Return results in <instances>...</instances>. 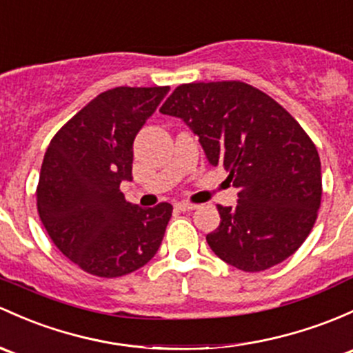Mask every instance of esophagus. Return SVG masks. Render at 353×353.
Returning <instances> with one entry per match:
<instances>
[{
    "mask_svg": "<svg viewBox=\"0 0 353 353\" xmlns=\"http://www.w3.org/2000/svg\"><path fill=\"white\" fill-rule=\"evenodd\" d=\"M176 210H179V211H192V210H196V205H192V203L181 201V203H176Z\"/></svg>",
    "mask_w": 353,
    "mask_h": 353,
    "instance_id": "obj_1",
    "label": "esophagus"
}]
</instances>
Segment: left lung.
Listing matches in <instances>:
<instances>
[{
	"instance_id": "obj_1",
	"label": "left lung",
	"mask_w": 353,
	"mask_h": 353,
	"mask_svg": "<svg viewBox=\"0 0 353 353\" xmlns=\"http://www.w3.org/2000/svg\"><path fill=\"white\" fill-rule=\"evenodd\" d=\"M161 113L181 118L239 189L236 206L218 205L208 233L226 264L261 272L291 257L321 205V162L301 125L270 96L240 81L181 84Z\"/></svg>"
}]
</instances>
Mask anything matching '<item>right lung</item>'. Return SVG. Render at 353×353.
I'll return each instance as SVG.
<instances>
[{
  "mask_svg": "<svg viewBox=\"0 0 353 353\" xmlns=\"http://www.w3.org/2000/svg\"><path fill=\"white\" fill-rule=\"evenodd\" d=\"M169 86H120L96 96L64 125L43 157L37 186L40 220L55 247L98 277H120L157 254L172 205L125 201L133 140Z\"/></svg>",
  "mask_w": 353,
  "mask_h": 353,
  "instance_id": "obj_1",
  "label": "right lung"
}]
</instances>
